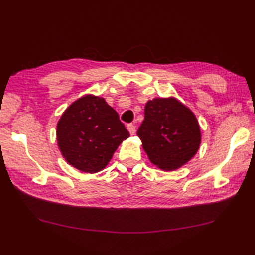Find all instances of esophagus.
Instances as JSON below:
<instances>
[{
	"mask_svg": "<svg viewBox=\"0 0 255 255\" xmlns=\"http://www.w3.org/2000/svg\"><path fill=\"white\" fill-rule=\"evenodd\" d=\"M127 129H128V131L130 132L131 135H134V134H135L136 129H135V126H134L133 124H129V125L127 126Z\"/></svg>",
	"mask_w": 255,
	"mask_h": 255,
	"instance_id": "esophagus-1",
	"label": "esophagus"
}]
</instances>
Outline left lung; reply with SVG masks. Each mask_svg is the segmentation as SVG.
I'll return each instance as SVG.
<instances>
[{
	"instance_id": "left-lung-1",
	"label": "left lung",
	"mask_w": 255,
	"mask_h": 255,
	"mask_svg": "<svg viewBox=\"0 0 255 255\" xmlns=\"http://www.w3.org/2000/svg\"><path fill=\"white\" fill-rule=\"evenodd\" d=\"M137 135L150 161L163 171H175L189 162L201 143L196 116L174 97L146 103Z\"/></svg>"
}]
</instances>
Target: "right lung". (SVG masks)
Listing matches in <instances>:
<instances>
[{
  "instance_id": "add662e5",
  "label": "right lung",
  "mask_w": 255,
  "mask_h": 255,
  "mask_svg": "<svg viewBox=\"0 0 255 255\" xmlns=\"http://www.w3.org/2000/svg\"><path fill=\"white\" fill-rule=\"evenodd\" d=\"M129 135L105 99L91 94L66 108L56 128L63 158L75 169L90 174L102 171Z\"/></svg>"
}]
</instances>
